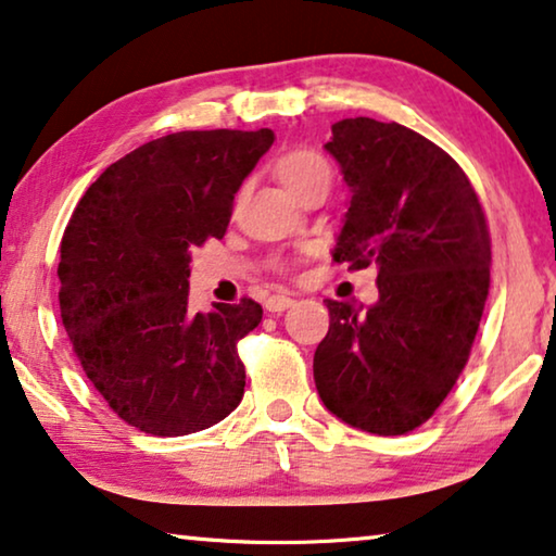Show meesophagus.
<instances>
[{
  "mask_svg": "<svg viewBox=\"0 0 556 556\" xmlns=\"http://www.w3.org/2000/svg\"><path fill=\"white\" fill-rule=\"evenodd\" d=\"M292 304H294V300H292V296H287V294H271L269 300L264 302V306H267V312H285Z\"/></svg>",
  "mask_w": 556,
  "mask_h": 556,
  "instance_id": "1",
  "label": "esophagus"
}]
</instances>
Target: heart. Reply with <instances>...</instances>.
<instances>
[{
  "label": "heart",
  "mask_w": 556,
  "mask_h": 556,
  "mask_svg": "<svg viewBox=\"0 0 556 556\" xmlns=\"http://www.w3.org/2000/svg\"><path fill=\"white\" fill-rule=\"evenodd\" d=\"M277 179L289 194H300L314 181H331V167L329 162L314 149H292L277 162Z\"/></svg>",
  "instance_id": "1"
}]
</instances>
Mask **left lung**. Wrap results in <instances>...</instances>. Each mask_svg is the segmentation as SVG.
Returning <instances> with one entry per match:
<instances>
[{"mask_svg":"<svg viewBox=\"0 0 556 556\" xmlns=\"http://www.w3.org/2000/svg\"><path fill=\"white\" fill-rule=\"evenodd\" d=\"M325 149L352 192L331 256L350 269L377 264L379 300H327L314 384L350 427L407 434L469 359L490 294V229L459 164L402 124L342 119Z\"/></svg>","mask_w":556,"mask_h":556,"instance_id":"obj_1","label":"left lung"}]
</instances>
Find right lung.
I'll return each mask as SVG.
<instances>
[{
	"mask_svg": "<svg viewBox=\"0 0 556 556\" xmlns=\"http://www.w3.org/2000/svg\"><path fill=\"white\" fill-rule=\"evenodd\" d=\"M275 131L210 129L152 139L79 199L60 247V309L72 350L112 412L139 432L185 437L244 394L237 342L262 321L244 300L189 309V262L222 239L231 204Z\"/></svg>",
	"mask_w": 556,
	"mask_h": 556,
	"instance_id": "add662e5",
	"label": "right lung"
}]
</instances>
